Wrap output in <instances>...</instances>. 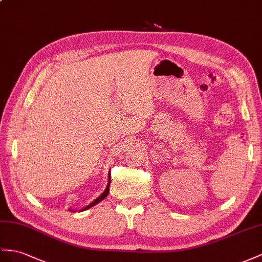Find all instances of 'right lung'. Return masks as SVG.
Here are the masks:
<instances>
[{"mask_svg": "<svg viewBox=\"0 0 262 262\" xmlns=\"http://www.w3.org/2000/svg\"><path fill=\"white\" fill-rule=\"evenodd\" d=\"M110 185H111V172H110V176H108V182H107V186H106V188H105V190L103 191V193L102 195H100L99 197H97L95 200L94 201H92V203L90 204V205H87L86 207H84V208H82V209H80L79 211H84V210H87V209H90V208H92L93 206H95L96 204H98V203H100V201H102L103 199H105L107 196H108V192H110ZM71 211H75V210H73V209H71Z\"/></svg>", "mask_w": 262, "mask_h": 262, "instance_id": "right-lung-1", "label": "right lung"}]
</instances>
